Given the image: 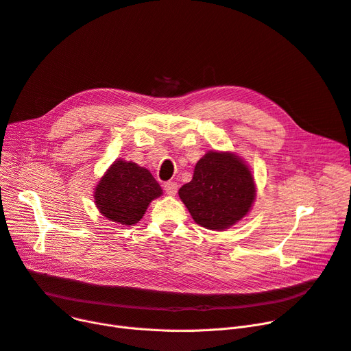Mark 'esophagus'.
I'll list each match as a JSON object with an SVG mask.
<instances>
[{
	"label": "esophagus",
	"mask_w": 351,
	"mask_h": 351,
	"mask_svg": "<svg viewBox=\"0 0 351 351\" xmlns=\"http://www.w3.org/2000/svg\"><path fill=\"white\" fill-rule=\"evenodd\" d=\"M163 189L169 196H175L176 192H178V183L176 182H165Z\"/></svg>",
	"instance_id": "esophagus-1"
}]
</instances>
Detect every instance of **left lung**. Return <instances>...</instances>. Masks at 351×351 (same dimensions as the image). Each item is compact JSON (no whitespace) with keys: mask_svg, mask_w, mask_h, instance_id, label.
Listing matches in <instances>:
<instances>
[{"mask_svg":"<svg viewBox=\"0 0 351 351\" xmlns=\"http://www.w3.org/2000/svg\"><path fill=\"white\" fill-rule=\"evenodd\" d=\"M256 189L247 166L229 152H208L193 178L179 189V196L195 222L223 230L241 220L252 208Z\"/></svg>","mask_w":351,"mask_h":351,"instance_id":"8db88e82","label":"left lung"}]
</instances>
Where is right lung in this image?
<instances>
[{"mask_svg": "<svg viewBox=\"0 0 351 351\" xmlns=\"http://www.w3.org/2000/svg\"><path fill=\"white\" fill-rule=\"evenodd\" d=\"M160 195L159 183L149 171L134 162L117 160L98 183L95 204L112 222L135 225L151 202Z\"/></svg>", "mask_w": 351, "mask_h": 351, "instance_id": "add662e5", "label": "right lung"}]
</instances>
